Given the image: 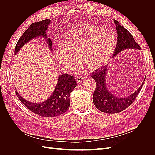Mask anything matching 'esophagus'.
Wrapping results in <instances>:
<instances>
[{
	"instance_id": "obj_1",
	"label": "esophagus",
	"mask_w": 155,
	"mask_h": 155,
	"mask_svg": "<svg viewBox=\"0 0 155 155\" xmlns=\"http://www.w3.org/2000/svg\"><path fill=\"white\" fill-rule=\"evenodd\" d=\"M76 81H77V82L78 83H81V82H82L83 81V79H85L84 78V77L83 76H78L77 77H76Z\"/></svg>"
}]
</instances>
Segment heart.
Instances as JSON below:
<instances>
[{
	"label": "heart",
	"instance_id": "heart-1",
	"mask_svg": "<svg viewBox=\"0 0 155 155\" xmlns=\"http://www.w3.org/2000/svg\"><path fill=\"white\" fill-rule=\"evenodd\" d=\"M59 45L56 55L60 64L68 72H73L80 63L94 70L106 64L113 54L117 37L110 30L84 24L75 28Z\"/></svg>",
	"mask_w": 155,
	"mask_h": 155
}]
</instances>
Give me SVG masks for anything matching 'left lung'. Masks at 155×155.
<instances>
[{"mask_svg": "<svg viewBox=\"0 0 155 155\" xmlns=\"http://www.w3.org/2000/svg\"><path fill=\"white\" fill-rule=\"evenodd\" d=\"M114 22L116 25L118 38L112 57L114 58L117 54L124 50H141L140 46L137 42H135L133 35L129 31L120 25L118 21L114 19ZM107 72L108 67L105 65L91 75V77L96 83V88L93 94V103L97 109L101 112L114 114L123 111L133 104L141 90L143 83L132 94L124 97H117L111 94L107 87L106 76Z\"/></svg>", "mask_w": 155, "mask_h": 155, "instance_id": "1", "label": "left lung"}]
</instances>
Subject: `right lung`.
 Returning a JSON list of instances; mask_svg holds the SVG:
<instances>
[{
  "label": "right lung",
  "mask_w": 155,
  "mask_h": 155,
  "mask_svg": "<svg viewBox=\"0 0 155 155\" xmlns=\"http://www.w3.org/2000/svg\"><path fill=\"white\" fill-rule=\"evenodd\" d=\"M51 22L50 19H45L37 22H34L30 26L18 39L15 48V55L26 43L37 37H43L46 40L50 51L52 52V42L47 37L46 30ZM77 85L76 80L72 76L68 74L60 75L54 91L51 95L41 103H33L25 100L16 90V95L26 107L34 113L42 117L58 116L64 113L68 109L70 104V93Z\"/></svg>",
  "instance_id": "add662e5"
}]
</instances>
